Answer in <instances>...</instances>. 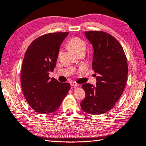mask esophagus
Instances as JSON below:
<instances>
[{"label":"esophagus","instance_id":"esophagus-1","mask_svg":"<svg viewBox=\"0 0 146 146\" xmlns=\"http://www.w3.org/2000/svg\"><path fill=\"white\" fill-rule=\"evenodd\" d=\"M70 84H71V86H73V87H75V88L79 87V86H80V85L78 84L75 83V82H71Z\"/></svg>","mask_w":146,"mask_h":146}]
</instances>
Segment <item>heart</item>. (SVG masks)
<instances>
[{"label":"heart","mask_w":146,"mask_h":146,"mask_svg":"<svg viewBox=\"0 0 146 146\" xmlns=\"http://www.w3.org/2000/svg\"><path fill=\"white\" fill-rule=\"evenodd\" d=\"M68 44L69 47L76 53L80 52H85L86 48H87V45H86L85 41L83 40L82 38L77 37V36L71 38L68 41ZM60 53L61 51L59 52V55H60Z\"/></svg>","instance_id":"b5f03b06"}]
</instances>
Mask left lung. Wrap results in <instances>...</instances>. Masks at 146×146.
<instances>
[{"label": "left lung", "mask_w": 146, "mask_h": 146, "mask_svg": "<svg viewBox=\"0 0 146 146\" xmlns=\"http://www.w3.org/2000/svg\"><path fill=\"white\" fill-rule=\"evenodd\" d=\"M85 35L93 46L92 68L97 74V83L96 87L88 83L82 85L86 97L80 106L89 114L101 115L111 110L122 95L127 78V58L111 35L102 31H88Z\"/></svg>", "instance_id": "obj_1"}]
</instances>
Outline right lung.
<instances>
[{
  "label": "right lung",
  "instance_id": "obj_1",
  "mask_svg": "<svg viewBox=\"0 0 146 146\" xmlns=\"http://www.w3.org/2000/svg\"><path fill=\"white\" fill-rule=\"evenodd\" d=\"M68 33L56 32L40 36L32 42L24 54L22 90L27 102L38 113H53L70 90V83H61L49 76L56 66L60 44Z\"/></svg>",
  "mask_w": 146,
  "mask_h": 146
}]
</instances>
